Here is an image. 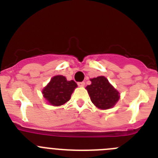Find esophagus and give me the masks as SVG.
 <instances>
[{
    "label": "esophagus",
    "mask_w": 158,
    "mask_h": 158,
    "mask_svg": "<svg viewBox=\"0 0 158 158\" xmlns=\"http://www.w3.org/2000/svg\"><path fill=\"white\" fill-rule=\"evenodd\" d=\"M77 85H78V86H80V87H84V86H85V83L84 81L78 82Z\"/></svg>",
    "instance_id": "1"
}]
</instances>
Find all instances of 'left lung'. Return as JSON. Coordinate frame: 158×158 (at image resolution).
I'll list each match as a JSON object with an SVG mask.
<instances>
[{"label":"left lung","instance_id":"left-lung-1","mask_svg":"<svg viewBox=\"0 0 158 158\" xmlns=\"http://www.w3.org/2000/svg\"><path fill=\"white\" fill-rule=\"evenodd\" d=\"M92 84L86 87L93 104L100 109L111 108L119 99V94L107 79L103 76L91 79Z\"/></svg>","mask_w":158,"mask_h":158}]
</instances>
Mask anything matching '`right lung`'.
<instances>
[{
  "label": "right lung",
  "mask_w": 158,
  "mask_h": 158,
  "mask_svg": "<svg viewBox=\"0 0 158 158\" xmlns=\"http://www.w3.org/2000/svg\"><path fill=\"white\" fill-rule=\"evenodd\" d=\"M77 86L74 81H67L64 76L58 75L54 77L44 88L43 94L44 98L52 105H62L69 101Z\"/></svg>",
  "instance_id": "1"
}]
</instances>
